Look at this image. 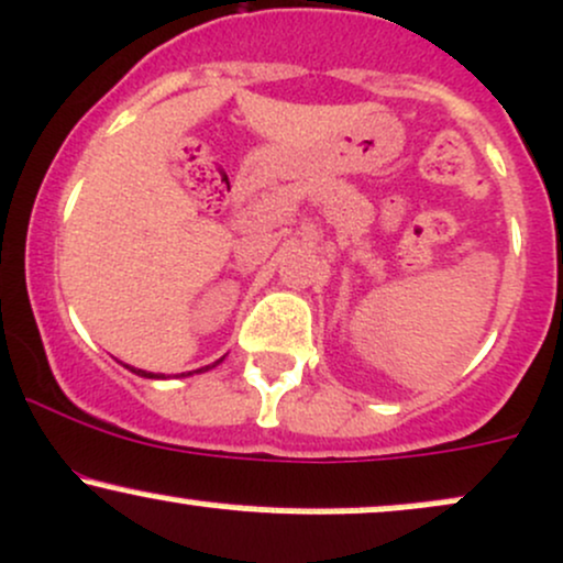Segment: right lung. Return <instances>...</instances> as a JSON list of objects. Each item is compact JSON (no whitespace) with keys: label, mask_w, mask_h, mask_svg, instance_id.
<instances>
[{"label":"right lung","mask_w":563,"mask_h":563,"mask_svg":"<svg viewBox=\"0 0 563 563\" xmlns=\"http://www.w3.org/2000/svg\"><path fill=\"white\" fill-rule=\"evenodd\" d=\"M216 363H219V361H216ZM216 363H213V366H216ZM208 368H211V366H206V368H200V372H208ZM133 372L135 374H141V376H146V379H159V376L157 374H150V372H141V368H133ZM191 374V372H189ZM184 376V374H181Z\"/></svg>","instance_id":"obj_1"}]
</instances>
